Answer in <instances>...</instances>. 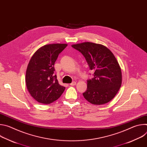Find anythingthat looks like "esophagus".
Wrapping results in <instances>:
<instances>
[{"mask_svg":"<svg viewBox=\"0 0 147 147\" xmlns=\"http://www.w3.org/2000/svg\"><path fill=\"white\" fill-rule=\"evenodd\" d=\"M76 82L75 81H73L70 84V86H76Z\"/></svg>","mask_w":147,"mask_h":147,"instance_id":"esophagus-1","label":"esophagus"}]
</instances>
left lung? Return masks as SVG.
<instances>
[{
	"label": "left lung",
	"instance_id": "obj_1",
	"mask_svg": "<svg viewBox=\"0 0 147 147\" xmlns=\"http://www.w3.org/2000/svg\"><path fill=\"white\" fill-rule=\"evenodd\" d=\"M71 47L85 57L94 77L87 80L85 99L94 105H103L111 101L118 92L122 81L121 70L113 53L105 46L90 42Z\"/></svg>",
	"mask_w": 147,
	"mask_h": 147
}]
</instances>
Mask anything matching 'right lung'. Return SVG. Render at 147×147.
I'll return each instance as SVG.
<instances>
[{"label":"right lung","instance_id":"right-lung-1","mask_svg":"<svg viewBox=\"0 0 147 147\" xmlns=\"http://www.w3.org/2000/svg\"><path fill=\"white\" fill-rule=\"evenodd\" d=\"M66 44H48L39 48L28 65L26 82L28 92L37 102L49 104L57 100L65 87L60 86L54 76V65Z\"/></svg>","mask_w":147,"mask_h":147}]
</instances>
